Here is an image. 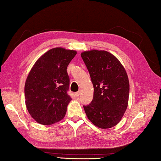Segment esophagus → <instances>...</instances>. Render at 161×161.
Wrapping results in <instances>:
<instances>
[{
	"label": "esophagus",
	"instance_id": "1",
	"mask_svg": "<svg viewBox=\"0 0 161 161\" xmlns=\"http://www.w3.org/2000/svg\"><path fill=\"white\" fill-rule=\"evenodd\" d=\"M80 91H78V92H77V93H75V96H76L77 97L80 96Z\"/></svg>",
	"mask_w": 161,
	"mask_h": 161
}]
</instances>
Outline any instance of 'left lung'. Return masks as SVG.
I'll list each match as a JSON object with an SVG mask.
<instances>
[{"mask_svg":"<svg viewBox=\"0 0 161 161\" xmlns=\"http://www.w3.org/2000/svg\"><path fill=\"white\" fill-rule=\"evenodd\" d=\"M81 57L93 85V99L84 106L89 120L109 129L121 120L128 106L129 82L126 72L114 54L105 50L84 51Z\"/></svg>","mask_w":161,"mask_h":161,"instance_id":"8db88e82","label":"left lung"}]
</instances>
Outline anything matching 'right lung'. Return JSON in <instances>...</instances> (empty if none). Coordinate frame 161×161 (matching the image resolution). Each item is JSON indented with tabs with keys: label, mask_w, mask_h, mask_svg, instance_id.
Segmentation results:
<instances>
[{
	"label": "right lung",
	"mask_w": 161,
	"mask_h": 161,
	"mask_svg": "<svg viewBox=\"0 0 161 161\" xmlns=\"http://www.w3.org/2000/svg\"><path fill=\"white\" fill-rule=\"evenodd\" d=\"M75 50L55 47L39 58L26 79V107L39 124L51 125L61 120L71 101L68 95L70 79L67 67Z\"/></svg>",
	"instance_id": "right-lung-1"
}]
</instances>
